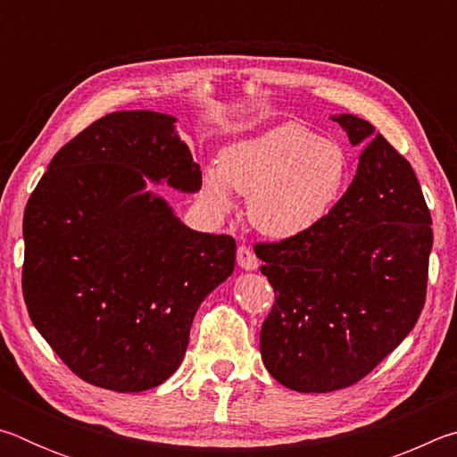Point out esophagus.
<instances>
[{"mask_svg": "<svg viewBox=\"0 0 457 457\" xmlns=\"http://www.w3.org/2000/svg\"><path fill=\"white\" fill-rule=\"evenodd\" d=\"M236 256H237V266L239 268H244V270H256L258 268L256 253H253L247 245H239Z\"/></svg>", "mask_w": 457, "mask_h": 457, "instance_id": "esophagus-1", "label": "esophagus"}]
</instances>
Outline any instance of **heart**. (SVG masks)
Masks as SVG:
<instances>
[{
  "label": "heart",
  "instance_id": "b5f03b06",
  "mask_svg": "<svg viewBox=\"0 0 457 457\" xmlns=\"http://www.w3.org/2000/svg\"><path fill=\"white\" fill-rule=\"evenodd\" d=\"M349 154L300 122H284L223 151L204 177L205 199L231 210V193H247V220L276 239L300 236L327 215L349 181Z\"/></svg>",
  "mask_w": 457,
  "mask_h": 457
}]
</instances>
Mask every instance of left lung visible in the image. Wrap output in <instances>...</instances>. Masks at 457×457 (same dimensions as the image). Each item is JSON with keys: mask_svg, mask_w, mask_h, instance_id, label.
<instances>
[{"mask_svg": "<svg viewBox=\"0 0 457 457\" xmlns=\"http://www.w3.org/2000/svg\"><path fill=\"white\" fill-rule=\"evenodd\" d=\"M332 119L365 143L349 189L304 234L253 245L276 294L262 359L300 393L359 383L411 332L428 294L431 215L413 167L370 122Z\"/></svg>", "mask_w": 457, "mask_h": 457, "instance_id": "8db88e82", "label": "left lung"}]
</instances>
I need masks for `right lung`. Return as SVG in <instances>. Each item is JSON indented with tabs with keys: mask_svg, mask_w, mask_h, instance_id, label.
Listing matches in <instances>:
<instances>
[{
	"mask_svg": "<svg viewBox=\"0 0 457 457\" xmlns=\"http://www.w3.org/2000/svg\"><path fill=\"white\" fill-rule=\"evenodd\" d=\"M153 111L106 114L54 154L24 212L21 292L37 332L82 381L120 393L181 365L199 304L234 272L236 239L185 228L145 177L201 187Z\"/></svg>",
	"mask_w": 457,
	"mask_h": 457,
	"instance_id": "obj_1",
	"label": "right lung"
}]
</instances>
